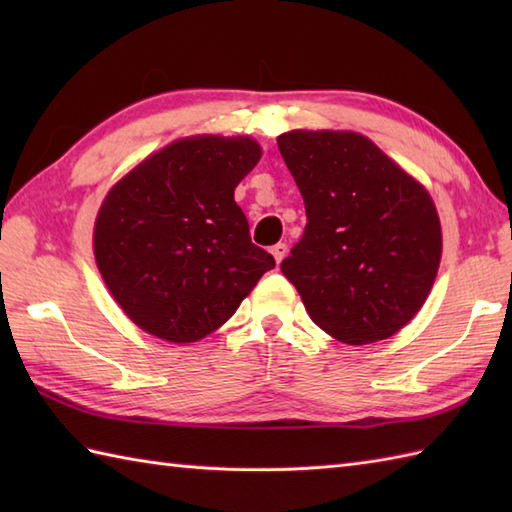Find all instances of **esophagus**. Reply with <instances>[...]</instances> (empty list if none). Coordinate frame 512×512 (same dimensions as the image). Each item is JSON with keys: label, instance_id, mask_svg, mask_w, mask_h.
Masks as SVG:
<instances>
[{"label": "esophagus", "instance_id": "1", "mask_svg": "<svg viewBox=\"0 0 512 512\" xmlns=\"http://www.w3.org/2000/svg\"><path fill=\"white\" fill-rule=\"evenodd\" d=\"M286 253H288V246L286 244H275L273 248H270V255H273L275 257V262L277 264H281V259H284L286 257Z\"/></svg>", "mask_w": 512, "mask_h": 512}]
</instances>
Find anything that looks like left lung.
Wrapping results in <instances>:
<instances>
[{
	"label": "left lung",
	"instance_id": "obj_1",
	"mask_svg": "<svg viewBox=\"0 0 512 512\" xmlns=\"http://www.w3.org/2000/svg\"><path fill=\"white\" fill-rule=\"evenodd\" d=\"M277 145L308 215L281 273L332 339H389L420 312L440 268L442 226L429 191L350 129H292Z\"/></svg>",
	"mask_w": 512,
	"mask_h": 512
}]
</instances>
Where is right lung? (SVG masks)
<instances>
[{
  "label": "right lung",
  "instance_id": "1",
  "mask_svg": "<svg viewBox=\"0 0 512 512\" xmlns=\"http://www.w3.org/2000/svg\"><path fill=\"white\" fill-rule=\"evenodd\" d=\"M262 158L250 136L178 138L127 171L96 213L94 259L140 330L187 345L233 317L273 255L250 242L235 187Z\"/></svg>",
  "mask_w": 512,
  "mask_h": 512
}]
</instances>
